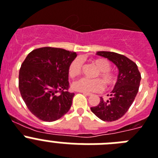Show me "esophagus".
<instances>
[{"instance_id": "esophagus-1", "label": "esophagus", "mask_w": 158, "mask_h": 158, "mask_svg": "<svg viewBox=\"0 0 158 158\" xmlns=\"http://www.w3.org/2000/svg\"><path fill=\"white\" fill-rule=\"evenodd\" d=\"M80 93H82V94H84V95H85V96H91V95H92V94H89V93H85V92H80Z\"/></svg>"}]
</instances>
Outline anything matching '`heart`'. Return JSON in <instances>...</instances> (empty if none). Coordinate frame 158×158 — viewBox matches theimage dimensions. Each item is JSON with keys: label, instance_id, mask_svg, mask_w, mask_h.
I'll use <instances>...</instances> for the list:
<instances>
[{"label": "heart", "instance_id": "b5f03b06", "mask_svg": "<svg viewBox=\"0 0 158 158\" xmlns=\"http://www.w3.org/2000/svg\"><path fill=\"white\" fill-rule=\"evenodd\" d=\"M94 65L98 69L99 73L96 74L95 77L100 78L102 81L97 79H87L81 78L73 84V89L79 92H100L104 89V85L106 88H110L114 86L117 82V78L114 73L110 72L111 65L106 59L98 58L93 60ZM83 61L80 57L74 59L69 66V75L70 77H76L79 76L82 72ZM104 84H103V83Z\"/></svg>", "mask_w": 158, "mask_h": 158}]
</instances>
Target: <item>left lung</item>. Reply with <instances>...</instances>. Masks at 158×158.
<instances>
[{"label": "left lung", "mask_w": 158, "mask_h": 158, "mask_svg": "<svg viewBox=\"0 0 158 158\" xmlns=\"http://www.w3.org/2000/svg\"><path fill=\"white\" fill-rule=\"evenodd\" d=\"M97 54L114 62L119 73L110 99L104 101L101 98L99 105L91 107V111L104 121H117L125 115L135 99L139 89L141 73L136 63L124 55L106 51H100Z\"/></svg>", "instance_id": "1"}]
</instances>
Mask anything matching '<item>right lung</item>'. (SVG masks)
Masks as SVG:
<instances>
[{
    "instance_id": "1",
    "label": "right lung",
    "mask_w": 158,
    "mask_h": 158,
    "mask_svg": "<svg viewBox=\"0 0 158 158\" xmlns=\"http://www.w3.org/2000/svg\"><path fill=\"white\" fill-rule=\"evenodd\" d=\"M77 53L43 47L30 52L19 71V90L29 111L44 121L60 119L72 106L69 66Z\"/></svg>"
}]
</instances>
